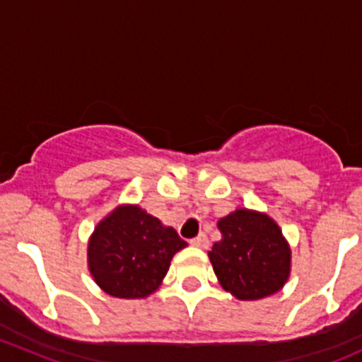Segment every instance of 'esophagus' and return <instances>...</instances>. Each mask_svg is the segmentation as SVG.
I'll list each match as a JSON object with an SVG mask.
<instances>
[{"mask_svg": "<svg viewBox=\"0 0 362 362\" xmlns=\"http://www.w3.org/2000/svg\"><path fill=\"white\" fill-rule=\"evenodd\" d=\"M208 243H210V242H208V238H206V235H204V233H199L196 238L191 240V245L199 247V249H206Z\"/></svg>", "mask_w": 362, "mask_h": 362, "instance_id": "obj_1", "label": "esophagus"}]
</instances>
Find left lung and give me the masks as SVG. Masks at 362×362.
I'll return each mask as SVG.
<instances>
[{
	"label": "left lung",
	"instance_id": "left-lung-1",
	"mask_svg": "<svg viewBox=\"0 0 362 362\" xmlns=\"http://www.w3.org/2000/svg\"><path fill=\"white\" fill-rule=\"evenodd\" d=\"M217 226L222 240L208 257L224 291L242 301L279 293L291 273V249L279 224L261 211L238 208Z\"/></svg>",
	"mask_w": 362,
	"mask_h": 362
}]
</instances>
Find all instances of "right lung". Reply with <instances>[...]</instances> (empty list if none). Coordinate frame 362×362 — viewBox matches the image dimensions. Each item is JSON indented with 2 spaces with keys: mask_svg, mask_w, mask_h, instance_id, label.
Segmentation results:
<instances>
[{
  "mask_svg": "<svg viewBox=\"0 0 362 362\" xmlns=\"http://www.w3.org/2000/svg\"><path fill=\"white\" fill-rule=\"evenodd\" d=\"M187 242L138 204H120L94 229L87 249L94 282L115 298H147Z\"/></svg>",
  "mask_w": 362,
  "mask_h": 362,
  "instance_id": "obj_1",
  "label": "right lung"
}]
</instances>
